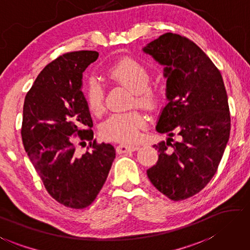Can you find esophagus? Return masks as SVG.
<instances>
[{
  "instance_id": "1",
  "label": "esophagus",
  "mask_w": 250,
  "mask_h": 250,
  "mask_svg": "<svg viewBox=\"0 0 250 250\" xmlns=\"http://www.w3.org/2000/svg\"><path fill=\"white\" fill-rule=\"evenodd\" d=\"M140 147L137 146V145H126V144H120L116 147L117 153L122 154V153H126V152H134L138 151Z\"/></svg>"
}]
</instances>
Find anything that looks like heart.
I'll use <instances>...</instances> for the list:
<instances>
[{
  "label": "heart",
  "instance_id": "heart-1",
  "mask_svg": "<svg viewBox=\"0 0 250 250\" xmlns=\"http://www.w3.org/2000/svg\"><path fill=\"white\" fill-rule=\"evenodd\" d=\"M106 74L116 84L125 86L134 94L133 105L144 108L149 112L156 111L162 105V90L151 83L152 74L146 65L131 57L120 59L108 67ZM86 102L89 111L101 116L105 111V90L96 80H92L86 88ZM146 125V119L138 110L112 113L101 125L99 132L108 141L128 143L133 142L140 131Z\"/></svg>",
  "mask_w": 250,
  "mask_h": 250
}]
</instances>
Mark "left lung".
Here are the masks:
<instances>
[{"instance_id": "left-lung-1", "label": "left lung", "mask_w": 250, "mask_h": 250, "mask_svg": "<svg viewBox=\"0 0 250 250\" xmlns=\"http://www.w3.org/2000/svg\"><path fill=\"white\" fill-rule=\"evenodd\" d=\"M143 51L166 66L168 99L156 130L169 138L154 145L160 155L146 174L170 200H185L210 183L223 156L230 131L228 94L219 69L187 37L166 33Z\"/></svg>"}]
</instances>
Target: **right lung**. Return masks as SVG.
I'll use <instances>...</instances> for the list:
<instances>
[{
    "label": "right lung",
    "instance_id": "obj_1",
    "mask_svg": "<svg viewBox=\"0 0 250 250\" xmlns=\"http://www.w3.org/2000/svg\"><path fill=\"white\" fill-rule=\"evenodd\" d=\"M97 51L64 53L40 72L26 94L21 140L25 151L54 200L72 208L92 204L109 174L116 151L94 140L93 120L81 90L82 76ZM76 140L90 145L76 152Z\"/></svg>",
    "mask_w": 250,
    "mask_h": 250
}]
</instances>
